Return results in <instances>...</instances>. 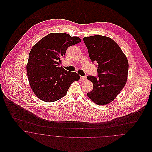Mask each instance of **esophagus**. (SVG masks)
<instances>
[{
	"label": "esophagus",
	"instance_id": "34e87169",
	"mask_svg": "<svg viewBox=\"0 0 152 152\" xmlns=\"http://www.w3.org/2000/svg\"><path fill=\"white\" fill-rule=\"evenodd\" d=\"M80 79L83 81H84V80H87V77L86 76H81L80 77Z\"/></svg>",
	"mask_w": 152,
	"mask_h": 152
}]
</instances>
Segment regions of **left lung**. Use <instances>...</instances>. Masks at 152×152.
I'll return each mask as SVG.
<instances>
[{
    "label": "left lung",
    "mask_w": 152,
    "mask_h": 152,
    "mask_svg": "<svg viewBox=\"0 0 152 152\" xmlns=\"http://www.w3.org/2000/svg\"><path fill=\"white\" fill-rule=\"evenodd\" d=\"M89 58L97 63V76H88L94 88L87 93L97 105L113 101L125 86L128 77V59L116 42L107 36L94 35L83 38Z\"/></svg>",
    "instance_id": "1"
}]
</instances>
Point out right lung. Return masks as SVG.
Here are the masks:
<instances>
[{"label": "right lung", "mask_w": 152, "mask_h": 152, "mask_svg": "<svg viewBox=\"0 0 152 152\" xmlns=\"http://www.w3.org/2000/svg\"><path fill=\"white\" fill-rule=\"evenodd\" d=\"M81 39L65 33H51L32 48L27 65V76L32 90L41 100L58 101L65 96L79 74L60 67L67 48Z\"/></svg>", "instance_id": "right-lung-1"}]
</instances>
